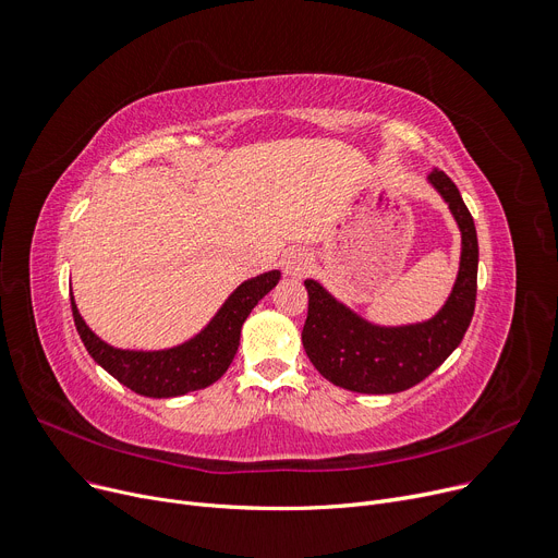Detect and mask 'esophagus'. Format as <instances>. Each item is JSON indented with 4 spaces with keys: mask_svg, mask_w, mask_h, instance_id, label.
<instances>
[{
    "mask_svg": "<svg viewBox=\"0 0 558 558\" xmlns=\"http://www.w3.org/2000/svg\"><path fill=\"white\" fill-rule=\"evenodd\" d=\"M305 269H307V257L303 253H296V251L287 253V257H284V274H289V276H303Z\"/></svg>",
    "mask_w": 558,
    "mask_h": 558,
    "instance_id": "obj_1",
    "label": "esophagus"
}]
</instances>
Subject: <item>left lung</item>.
<instances>
[{"label": "left lung", "mask_w": 558, "mask_h": 558, "mask_svg": "<svg viewBox=\"0 0 558 558\" xmlns=\"http://www.w3.org/2000/svg\"><path fill=\"white\" fill-rule=\"evenodd\" d=\"M430 184L447 201L463 234L453 292L433 319L415 326L380 328L337 303L326 289L305 280L307 319L303 347L324 378L362 395H395L422 383L463 342L476 305L478 241L470 209L451 178L433 168Z\"/></svg>", "instance_id": "1"}]
</instances>
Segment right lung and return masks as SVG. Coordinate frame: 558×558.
Listing matches in <instances>:
<instances>
[{
    "instance_id": "add662e5",
    "label": "right lung",
    "mask_w": 558,
    "mask_h": 558,
    "mask_svg": "<svg viewBox=\"0 0 558 558\" xmlns=\"http://www.w3.org/2000/svg\"><path fill=\"white\" fill-rule=\"evenodd\" d=\"M278 280L280 271H269L239 284L201 335L166 351H123L109 347L86 326L70 294L72 319L90 357L132 392L153 399L182 397L203 390L228 372L239 349L241 326Z\"/></svg>"
}]
</instances>
